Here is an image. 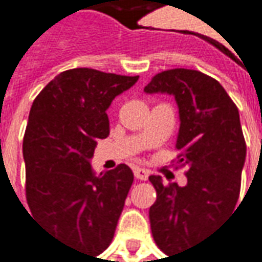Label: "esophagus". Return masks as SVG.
<instances>
[{"label": "esophagus", "mask_w": 262, "mask_h": 262, "mask_svg": "<svg viewBox=\"0 0 262 262\" xmlns=\"http://www.w3.org/2000/svg\"><path fill=\"white\" fill-rule=\"evenodd\" d=\"M133 174H135V177L138 178V180H142V181H146L149 177V171L148 169H145V168H135L133 169Z\"/></svg>", "instance_id": "esophagus-1"}]
</instances>
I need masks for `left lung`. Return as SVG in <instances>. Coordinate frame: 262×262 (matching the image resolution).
<instances>
[{
	"label": "left lung",
	"instance_id": "left-lung-1",
	"mask_svg": "<svg viewBox=\"0 0 262 262\" xmlns=\"http://www.w3.org/2000/svg\"><path fill=\"white\" fill-rule=\"evenodd\" d=\"M143 91L174 97L180 116L176 148L183 152L180 162L188 165L184 187L149 177L157 190L149 209L152 236L171 255L195 247L235 210L247 145L235 103L200 71H164Z\"/></svg>",
	"mask_w": 262,
	"mask_h": 262
}]
</instances>
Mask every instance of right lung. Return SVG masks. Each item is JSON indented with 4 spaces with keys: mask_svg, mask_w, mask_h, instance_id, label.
<instances>
[{
    "mask_svg": "<svg viewBox=\"0 0 262 262\" xmlns=\"http://www.w3.org/2000/svg\"><path fill=\"white\" fill-rule=\"evenodd\" d=\"M139 77L90 68L60 72L33 101L24 133L26 197L55 238L88 255L112 244L133 172L120 164L97 176V140L110 135L107 110Z\"/></svg>",
    "mask_w": 262,
    "mask_h": 262,
    "instance_id": "obj_1",
    "label": "right lung"
}]
</instances>
